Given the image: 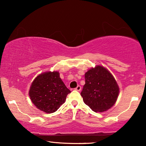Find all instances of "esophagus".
Returning a JSON list of instances; mask_svg holds the SVG:
<instances>
[{"label": "esophagus", "mask_w": 146, "mask_h": 146, "mask_svg": "<svg viewBox=\"0 0 146 146\" xmlns=\"http://www.w3.org/2000/svg\"><path fill=\"white\" fill-rule=\"evenodd\" d=\"M74 90H76V91L80 92L81 90V86H78Z\"/></svg>", "instance_id": "obj_1"}]
</instances>
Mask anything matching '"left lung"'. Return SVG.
I'll return each mask as SVG.
<instances>
[{"mask_svg":"<svg viewBox=\"0 0 146 146\" xmlns=\"http://www.w3.org/2000/svg\"><path fill=\"white\" fill-rule=\"evenodd\" d=\"M119 88L106 68L97 65L85 73V84L81 92L84 102L95 112L108 110L116 102Z\"/></svg>","mask_w":146,"mask_h":146,"instance_id":"8db88e82","label":"left lung"}]
</instances>
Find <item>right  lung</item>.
<instances>
[{
	"mask_svg": "<svg viewBox=\"0 0 146 146\" xmlns=\"http://www.w3.org/2000/svg\"><path fill=\"white\" fill-rule=\"evenodd\" d=\"M69 93L70 91L60 78L58 72L48 71L35 78L30 87L29 95L38 109L51 113L65 102Z\"/></svg>",
	"mask_w": 146,
	"mask_h": 146,
	"instance_id": "add662e5",
	"label": "right lung"
}]
</instances>
